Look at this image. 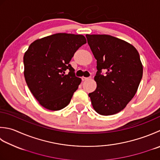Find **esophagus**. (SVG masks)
<instances>
[{
  "label": "esophagus",
  "instance_id": "esophagus-1",
  "mask_svg": "<svg viewBox=\"0 0 160 160\" xmlns=\"http://www.w3.org/2000/svg\"><path fill=\"white\" fill-rule=\"evenodd\" d=\"M89 78H91V77H89V78H87V77H82V81H84V80H88V79H89Z\"/></svg>",
  "mask_w": 160,
  "mask_h": 160
}]
</instances>
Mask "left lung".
I'll return each instance as SVG.
<instances>
[{
  "label": "left lung",
  "mask_w": 160,
  "mask_h": 160,
  "mask_svg": "<svg viewBox=\"0 0 160 160\" xmlns=\"http://www.w3.org/2000/svg\"><path fill=\"white\" fill-rule=\"evenodd\" d=\"M97 60L94 80L97 87L89 93L95 111L101 115L118 113L126 107L138 89L143 66L138 51L125 41L108 34H86ZM105 70V76L102 71Z\"/></svg>",
  "instance_id": "obj_1"
}]
</instances>
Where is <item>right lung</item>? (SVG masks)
Segmentation results:
<instances>
[{
    "label": "right lung",
    "instance_id": "add662e5",
    "mask_svg": "<svg viewBox=\"0 0 160 160\" xmlns=\"http://www.w3.org/2000/svg\"><path fill=\"white\" fill-rule=\"evenodd\" d=\"M87 43L82 34L57 33L37 39L23 56L24 77L39 104L58 111L69 104L82 80L69 64L77 50ZM70 71L66 74V70Z\"/></svg>",
    "mask_w": 160,
    "mask_h": 160
}]
</instances>
